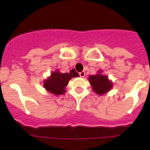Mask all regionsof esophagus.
Wrapping results in <instances>:
<instances>
[{
    "label": "esophagus",
    "instance_id": "esophagus-1",
    "mask_svg": "<svg viewBox=\"0 0 150 150\" xmlns=\"http://www.w3.org/2000/svg\"><path fill=\"white\" fill-rule=\"evenodd\" d=\"M85 75H86V73H85V71H82V72L79 73V76H80V77H84Z\"/></svg>",
    "mask_w": 150,
    "mask_h": 150
}]
</instances>
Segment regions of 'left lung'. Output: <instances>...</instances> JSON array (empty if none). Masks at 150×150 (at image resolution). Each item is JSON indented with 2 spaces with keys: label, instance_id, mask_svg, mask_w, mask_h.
<instances>
[{
  "label": "left lung",
  "instance_id": "1",
  "mask_svg": "<svg viewBox=\"0 0 150 150\" xmlns=\"http://www.w3.org/2000/svg\"><path fill=\"white\" fill-rule=\"evenodd\" d=\"M99 71L95 75H91L88 77V81L92 86V89L95 93L99 95H104L112 88V82L107 76L101 74Z\"/></svg>",
  "mask_w": 150,
  "mask_h": 150
}]
</instances>
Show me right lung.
I'll list each match as a JSON object with an SVG mask.
<instances>
[{
  "label": "right lung",
  "mask_w": 150,
  "mask_h": 150,
  "mask_svg": "<svg viewBox=\"0 0 150 150\" xmlns=\"http://www.w3.org/2000/svg\"><path fill=\"white\" fill-rule=\"evenodd\" d=\"M79 76V74L74 69L70 71V73L64 74L57 70L52 73L50 77L45 79L43 82V87L46 91L55 95H63L65 93V87L68 84L70 79Z\"/></svg>",
  "instance_id": "obj_1"
}]
</instances>
